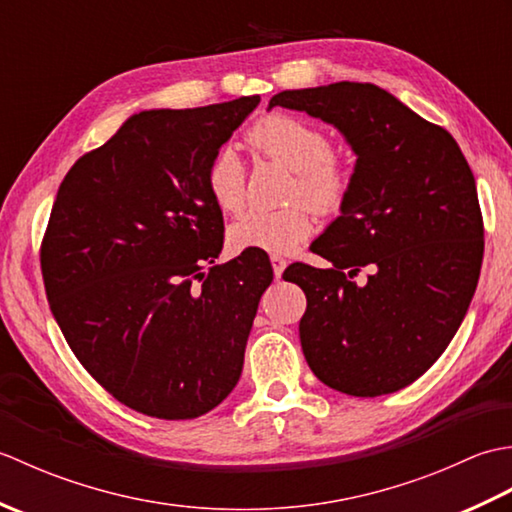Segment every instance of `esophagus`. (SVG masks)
Returning a JSON list of instances; mask_svg holds the SVG:
<instances>
[{
	"mask_svg": "<svg viewBox=\"0 0 512 512\" xmlns=\"http://www.w3.org/2000/svg\"><path fill=\"white\" fill-rule=\"evenodd\" d=\"M270 264H273V273H275V277H281L284 275V268H286V259L281 257V255H270Z\"/></svg>",
	"mask_w": 512,
	"mask_h": 512,
	"instance_id": "obj_1",
	"label": "esophagus"
}]
</instances>
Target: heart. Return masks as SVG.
<instances>
[{
    "label": "heart",
    "mask_w": 512,
    "mask_h": 512,
    "mask_svg": "<svg viewBox=\"0 0 512 512\" xmlns=\"http://www.w3.org/2000/svg\"><path fill=\"white\" fill-rule=\"evenodd\" d=\"M259 154L284 162L295 171L290 200H306L314 211L334 213L352 191V167L332 149L321 127L290 114H268L246 132ZM204 187L217 209L237 213L246 200V169L231 147L217 149L204 169ZM308 203V204H309ZM307 204V205H308ZM295 202L284 209H250L228 228L235 250L290 253L306 242L314 228L311 206Z\"/></svg>",
    "instance_id": "1"
}]
</instances>
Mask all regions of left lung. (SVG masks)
<instances>
[{
  "instance_id": "obj_1",
  "label": "left lung",
  "mask_w": 512,
  "mask_h": 512,
  "mask_svg": "<svg viewBox=\"0 0 512 512\" xmlns=\"http://www.w3.org/2000/svg\"><path fill=\"white\" fill-rule=\"evenodd\" d=\"M275 105L339 127L358 156L341 217L310 246L332 266L284 273L308 299L303 356L347 396L394 394L438 361L473 299L484 255L473 171L447 129L372 83L284 90Z\"/></svg>"
}]
</instances>
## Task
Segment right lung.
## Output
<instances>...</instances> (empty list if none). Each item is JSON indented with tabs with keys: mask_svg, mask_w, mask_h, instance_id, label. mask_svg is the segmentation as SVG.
<instances>
[{
	"mask_svg": "<svg viewBox=\"0 0 512 512\" xmlns=\"http://www.w3.org/2000/svg\"><path fill=\"white\" fill-rule=\"evenodd\" d=\"M257 103L140 112L74 162L52 204L50 310L96 383L145 416L198 418L242 374L273 266L253 248L211 266L224 222L204 169Z\"/></svg>",
	"mask_w": 512,
	"mask_h": 512,
	"instance_id": "obj_1",
	"label": "right lung"
}]
</instances>
